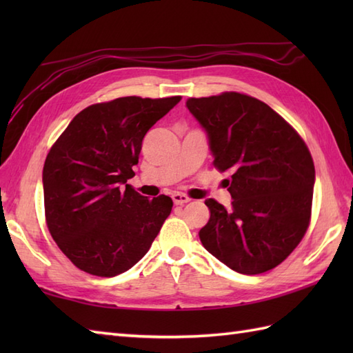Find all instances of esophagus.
<instances>
[{
	"label": "esophagus",
	"instance_id": "1",
	"mask_svg": "<svg viewBox=\"0 0 353 353\" xmlns=\"http://www.w3.org/2000/svg\"><path fill=\"white\" fill-rule=\"evenodd\" d=\"M171 197H172V201H174V205H185L188 203V201H191V199L182 192H174Z\"/></svg>",
	"mask_w": 353,
	"mask_h": 353
}]
</instances>
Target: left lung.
<instances>
[{"mask_svg":"<svg viewBox=\"0 0 353 353\" xmlns=\"http://www.w3.org/2000/svg\"><path fill=\"white\" fill-rule=\"evenodd\" d=\"M215 168L230 171L229 209L214 199L199 232L205 249L243 274L279 265L310 226L316 170L308 147L276 112L238 92L188 99Z\"/></svg>","mask_w":353,"mask_h":353,"instance_id":"1","label":"left lung"}]
</instances>
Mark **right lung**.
I'll return each mask as SVG.
<instances>
[{
	"instance_id": "add662e5",
	"label": "right lung",
	"mask_w": 353,
	"mask_h": 353,
	"mask_svg": "<svg viewBox=\"0 0 353 353\" xmlns=\"http://www.w3.org/2000/svg\"><path fill=\"white\" fill-rule=\"evenodd\" d=\"M182 97H121L72 118L45 159V220L66 258L83 272L114 277L148 252L171 212L167 196L152 200L134 176L145 133Z\"/></svg>"
}]
</instances>
